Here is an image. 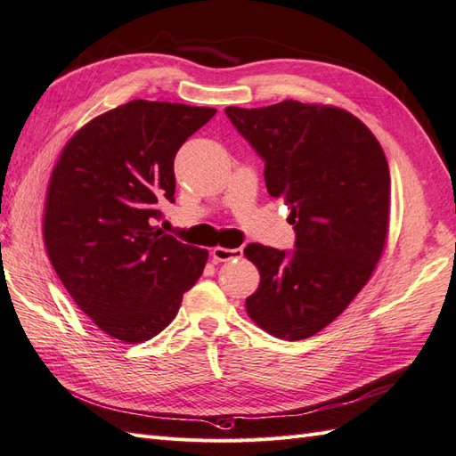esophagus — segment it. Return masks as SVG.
I'll return each mask as SVG.
<instances>
[{"label":"esophagus","instance_id":"obj_1","mask_svg":"<svg viewBox=\"0 0 456 456\" xmlns=\"http://www.w3.org/2000/svg\"><path fill=\"white\" fill-rule=\"evenodd\" d=\"M211 256H214L216 262H227L232 258H240L242 256V248H225V247H216L211 250Z\"/></svg>","mask_w":456,"mask_h":456}]
</instances>
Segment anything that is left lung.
I'll return each instance as SVG.
<instances>
[{
    "instance_id": "obj_1",
    "label": "left lung",
    "mask_w": 456,
    "mask_h": 456,
    "mask_svg": "<svg viewBox=\"0 0 456 456\" xmlns=\"http://www.w3.org/2000/svg\"><path fill=\"white\" fill-rule=\"evenodd\" d=\"M264 159L268 194L283 198L297 232L293 254L250 242L260 285L247 313L262 330L297 342L340 316L373 276L388 239L390 173L367 126L340 107L281 101L227 107Z\"/></svg>"
}]
</instances>
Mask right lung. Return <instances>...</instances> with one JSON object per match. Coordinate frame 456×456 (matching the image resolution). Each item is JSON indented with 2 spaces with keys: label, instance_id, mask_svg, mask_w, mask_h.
I'll return each instance as SVG.
<instances>
[{
  "label": "right lung",
  "instance_id": "obj_1",
  "mask_svg": "<svg viewBox=\"0 0 456 456\" xmlns=\"http://www.w3.org/2000/svg\"><path fill=\"white\" fill-rule=\"evenodd\" d=\"M216 114L209 107L130 101L69 137L52 168L42 235L63 288L104 334L151 340L202 276L208 250L153 225L175 202L173 159Z\"/></svg>",
  "mask_w": 456,
  "mask_h": 456
}]
</instances>
